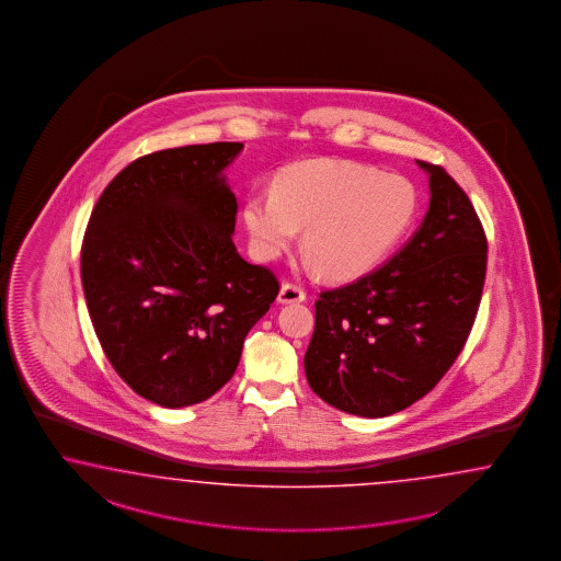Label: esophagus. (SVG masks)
Masks as SVG:
<instances>
[{"mask_svg": "<svg viewBox=\"0 0 561 561\" xmlns=\"http://www.w3.org/2000/svg\"><path fill=\"white\" fill-rule=\"evenodd\" d=\"M304 300H306V291L296 284H284L279 289V296H277L279 304H296L304 302Z\"/></svg>", "mask_w": 561, "mask_h": 561, "instance_id": "1", "label": "esophagus"}]
</instances>
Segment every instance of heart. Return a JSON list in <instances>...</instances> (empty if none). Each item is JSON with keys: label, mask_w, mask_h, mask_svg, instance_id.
Returning <instances> with one entry per match:
<instances>
[{"label": "heart", "mask_w": 561, "mask_h": 561, "mask_svg": "<svg viewBox=\"0 0 561 561\" xmlns=\"http://www.w3.org/2000/svg\"><path fill=\"white\" fill-rule=\"evenodd\" d=\"M419 192L409 178L348 161L289 167L273 192H255L242 206L251 249L259 259L282 257L304 228L308 263L347 282L369 272L410 227Z\"/></svg>", "instance_id": "heart-1"}]
</instances>
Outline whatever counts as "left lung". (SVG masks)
<instances>
[{
	"mask_svg": "<svg viewBox=\"0 0 561 561\" xmlns=\"http://www.w3.org/2000/svg\"><path fill=\"white\" fill-rule=\"evenodd\" d=\"M416 165L431 194L421 227L376 272L320 294L304 355L314 394L365 419L409 409L437 386L484 288L488 244L470 197L443 167Z\"/></svg>",
	"mask_w": 561,
	"mask_h": 561,
	"instance_id": "obj_1",
	"label": "left lung"
}]
</instances>
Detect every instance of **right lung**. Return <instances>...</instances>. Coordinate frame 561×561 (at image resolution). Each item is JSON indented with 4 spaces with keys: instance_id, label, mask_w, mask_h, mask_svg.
I'll list each match as a JSON object with an SVG mask.
<instances>
[{
    "instance_id": "1",
    "label": "right lung",
    "mask_w": 561,
    "mask_h": 561,
    "mask_svg": "<svg viewBox=\"0 0 561 561\" xmlns=\"http://www.w3.org/2000/svg\"><path fill=\"white\" fill-rule=\"evenodd\" d=\"M241 142L190 145L124 167L98 199L81 282L112 367L138 396L183 409L216 394L279 284L239 255L228 165Z\"/></svg>"
}]
</instances>
